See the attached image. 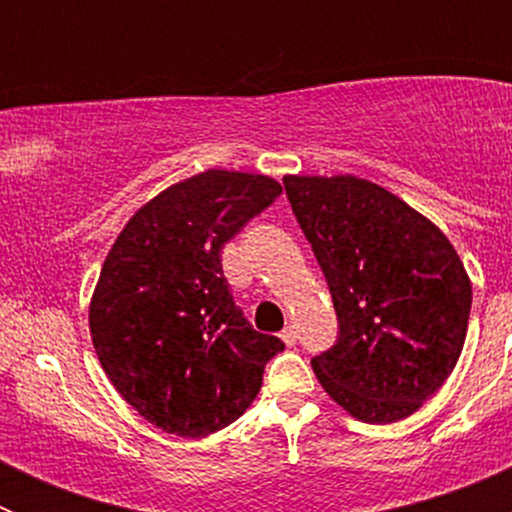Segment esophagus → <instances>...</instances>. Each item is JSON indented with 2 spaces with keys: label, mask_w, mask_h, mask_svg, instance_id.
Listing matches in <instances>:
<instances>
[{
  "label": "esophagus",
  "mask_w": 512,
  "mask_h": 512,
  "mask_svg": "<svg viewBox=\"0 0 512 512\" xmlns=\"http://www.w3.org/2000/svg\"><path fill=\"white\" fill-rule=\"evenodd\" d=\"M282 341L287 343L289 348L295 346V343H297V330H295V328H284V330H282Z\"/></svg>",
  "instance_id": "obj_1"
}]
</instances>
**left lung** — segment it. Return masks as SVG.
Listing matches in <instances>:
<instances>
[{"mask_svg": "<svg viewBox=\"0 0 512 512\" xmlns=\"http://www.w3.org/2000/svg\"><path fill=\"white\" fill-rule=\"evenodd\" d=\"M287 200L328 282L338 341L318 382L364 423H397L459 361L472 310L459 253L436 225L356 176H284Z\"/></svg>", "mask_w": 512, "mask_h": 512, "instance_id": "8db88e82", "label": "left lung"}]
</instances>
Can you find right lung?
<instances>
[{
  "label": "right lung",
  "instance_id": "1",
  "mask_svg": "<svg viewBox=\"0 0 512 512\" xmlns=\"http://www.w3.org/2000/svg\"><path fill=\"white\" fill-rule=\"evenodd\" d=\"M282 194L264 174L210 169L140 207L104 259L89 330L115 390L148 423L200 438L241 418L284 343L253 330L220 251Z\"/></svg>",
  "mask_w": 512,
  "mask_h": 512
}]
</instances>
